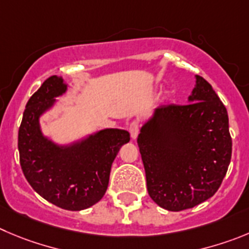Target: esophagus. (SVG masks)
Returning <instances> with one entry per match:
<instances>
[{"label":"esophagus","instance_id":"esophagus-1","mask_svg":"<svg viewBox=\"0 0 249 249\" xmlns=\"http://www.w3.org/2000/svg\"><path fill=\"white\" fill-rule=\"evenodd\" d=\"M139 129H140V125H139V122H132L130 124V135H131V139H136L139 135Z\"/></svg>","mask_w":249,"mask_h":249}]
</instances>
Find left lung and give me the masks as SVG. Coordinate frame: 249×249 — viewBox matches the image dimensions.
Segmentation results:
<instances>
[{
	"label": "left lung",
	"mask_w": 249,
	"mask_h": 249,
	"mask_svg": "<svg viewBox=\"0 0 249 249\" xmlns=\"http://www.w3.org/2000/svg\"><path fill=\"white\" fill-rule=\"evenodd\" d=\"M138 145L151 199L169 211L194 208L217 192L231 161L226 108L196 75L187 104L155 109Z\"/></svg>",
	"instance_id": "8db88e82"
}]
</instances>
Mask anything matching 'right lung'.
<instances>
[{
    "label": "right lung",
    "mask_w": 249,
    "mask_h": 249,
    "mask_svg": "<svg viewBox=\"0 0 249 249\" xmlns=\"http://www.w3.org/2000/svg\"><path fill=\"white\" fill-rule=\"evenodd\" d=\"M66 90L64 78L51 76L30 97L18 131V150L25 179L40 196L65 210L80 211L103 198L111 164L130 134L104 129L67 145L49 139L41 131L40 117Z\"/></svg>",
    "instance_id": "add662e5"
}]
</instances>
